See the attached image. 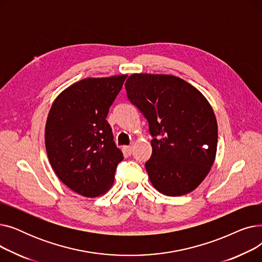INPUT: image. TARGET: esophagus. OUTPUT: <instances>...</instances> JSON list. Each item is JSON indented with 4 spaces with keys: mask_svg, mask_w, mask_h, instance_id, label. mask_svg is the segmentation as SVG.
<instances>
[{
    "mask_svg": "<svg viewBox=\"0 0 262 262\" xmlns=\"http://www.w3.org/2000/svg\"><path fill=\"white\" fill-rule=\"evenodd\" d=\"M124 149L126 150V153H127L128 155H132V153H133V145H127V146H124Z\"/></svg>",
    "mask_w": 262,
    "mask_h": 262,
    "instance_id": "obj_1",
    "label": "esophagus"
}]
</instances>
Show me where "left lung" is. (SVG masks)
Wrapping results in <instances>:
<instances>
[{
	"label": "left lung",
	"mask_w": 262,
	"mask_h": 262,
	"mask_svg": "<svg viewBox=\"0 0 262 262\" xmlns=\"http://www.w3.org/2000/svg\"><path fill=\"white\" fill-rule=\"evenodd\" d=\"M127 98L148 122L153 153L145 162L160 193L181 196L205 180L214 162L217 124L207 99L173 75H130Z\"/></svg>",
	"instance_id": "8db88e82"
}]
</instances>
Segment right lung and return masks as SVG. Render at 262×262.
Listing matches in <instances>:
<instances>
[{
	"instance_id": "add662e5",
	"label": "right lung",
	"mask_w": 262,
	"mask_h": 262,
	"mask_svg": "<svg viewBox=\"0 0 262 262\" xmlns=\"http://www.w3.org/2000/svg\"><path fill=\"white\" fill-rule=\"evenodd\" d=\"M126 77L81 79L50 109L45 134L50 163L59 180L82 196L106 193L123 160L106 117Z\"/></svg>"
}]
</instances>
